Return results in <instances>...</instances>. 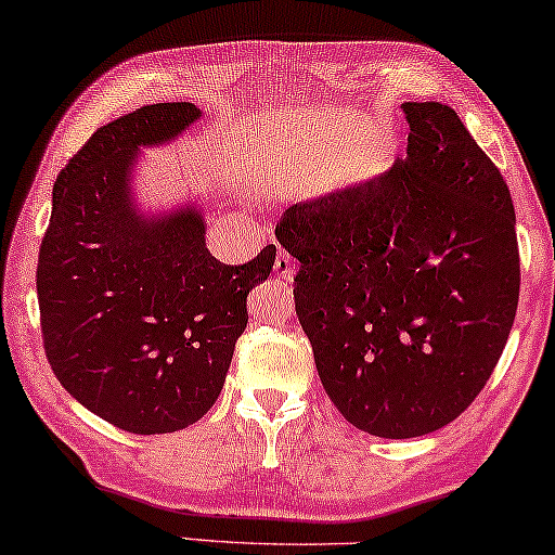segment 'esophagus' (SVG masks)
Masks as SVG:
<instances>
[{
    "mask_svg": "<svg viewBox=\"0 0 555 555\" xmlns=\"http://www.w3.org/2000/svg\"><path fill=\"white\" fill-rule=\"evenodd\" d=\"M275 272H278L280 278H285V280H293L295 278V262H293V258L287 256V253H278Z\"/></svg>",
    "mask_w": 555,
    "mask_h": 555,
    "instance_id": "1",
    "label": "esophagus"
}]
</instances>
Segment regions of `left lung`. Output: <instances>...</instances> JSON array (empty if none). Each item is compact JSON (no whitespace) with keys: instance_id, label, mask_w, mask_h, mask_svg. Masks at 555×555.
I'll return each mask as SVG.
<instances>
[{"instance_id":"8db88e82","label":"left lung","mask_w":555,"mask_h":555,"mask_svg":"<svg viewBox=\"0 0 555 555\" xmlns=\"http://www.w3.org/2000/svg\"><path fill=\"white\" fill-rule=\"evenodd\" d=\"M405 157L287 208L295 310L347 421L388 440L444 428L475 401L512 332V194L450 105L403 103Z\"/></svg>"}]
</instances>
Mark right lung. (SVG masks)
I'll return each instance as SVG.
<instances>
[{"mask_svg": "<svg viewBox=\"0 0 555 555\" xmlns=\"http://www.w3.org/2000/svg\"><path fill=\"white\" fill-rule=\"evenodd\" d=\"M196 120L194 103H157L98 127L53 184L39 250L53 374L90 413L134 435L184 430L208 413L248 324V293L275 262V245L245 266L216 260L202 204L140 208V150L175 142Z\"/></svg>", "mask_w": 555, "mask_h": 555, "instance_id": "add662e5", "label": "right lung"}]
</instances>
